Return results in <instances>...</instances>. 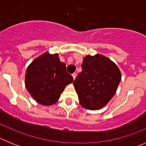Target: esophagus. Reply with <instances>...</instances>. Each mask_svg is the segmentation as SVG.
<instances>
[{
    "mask_svg": "<svg viewBox=\"0 0 146 146\" xmlns=\"http://www.w3.org/2000/svg\"><path fill=\"white\" fill-rule=\"evenodd\" d=\"M76 76H77V74H76L75 72H74V73H73V74H72V77H73V79H75L76 78Z\"/></svg>",
    "mask_w": 146,
    "mask_h": 146,
    "instance_id": "obj_1",
    "label": "esophagus"
}]
</instances>
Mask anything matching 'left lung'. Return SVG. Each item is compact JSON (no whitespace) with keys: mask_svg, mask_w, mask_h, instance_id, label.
I'll use <instances>...</instances> for the list:
<instances>
[{"mask_svg":"<svg viewBox=\"0 0 146 146\" xmlns=\"http://www.w3.org/2000/svg\"><path fill=\"white\" fill-rule=\"evenodd\" d=\"M82 72L73 82L81 106L99 110L109 102L116 92L121 79L119 69L102 55L83 58Z\"/></svg>","mask_w":146,"mask_h":146,"instance_id":"left-lung-1","label":"left lung"}]
</instances>
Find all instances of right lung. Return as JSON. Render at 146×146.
<instances>
[{
    "label": "right lung",
    "mask_w": 146,
    "mask_h": 146,
    "mask_svg": "<svg viewBox=\"0 0 146 146\" xmlns=\"http://www.w3.org/2000/svg\"><path fill=\"white\" fill-rule=\"evenodd\" d=\"M73 77L66 70V64L60 61L58 54L45 52L28 66L25 74V87L38 103L52 105Z\"/></svg>",
    "instance_id": "right-lung-1"
}]
</instances>
